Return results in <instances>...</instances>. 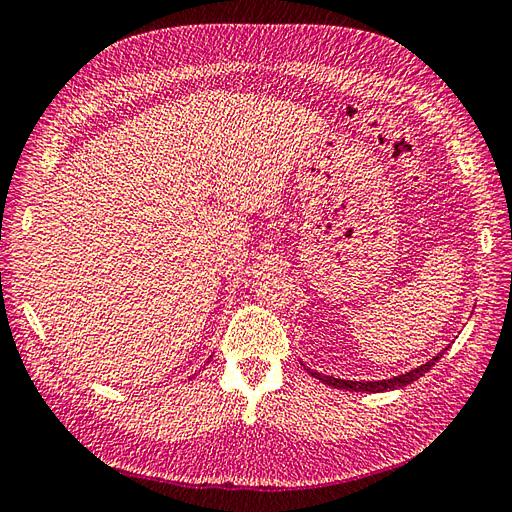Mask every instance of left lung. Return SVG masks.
Segmentation results:
<instances>
[{
    "mask_svg": "<svg viewBox=\"0 0 512 512\" xmlns=\"http://www.w3.org/2000/svg\"><path fill=\"white\" fill-rule=\"evenodd\" d=\"M447 349H443L441 353H436L432 360H427L425 364L412 368V371H408V373H401V375H395L390 379H377V382H351V379H338V377H331V375L316 373V371H312V368H305V371L310 373L312 377L320 379L323 384L331 386V388H344V390H351V392H386V390H397V388H403V386H408L412 382H417L419 377H423L438 360L443 358V353Z\"/></svg>",
    "mask_w": 512,
    "mask_h": 512,
    "instance_id": "obj_1",
    "label": "left lung"
}]
</instances>
